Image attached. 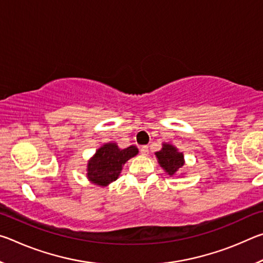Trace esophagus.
Instances as JSON below:
<instances>
[{
    "label": "esophagus",
    "mask_w": 263,
    "mask_h": 263,
    "mask_svg": "<svg viewBox=\"0 0 263 263\" xmlns=\"http://www.w3.org/2000/svg\"><path fill=\"white\" fill-rule=\"evenodd\" d=\"M140 153H141V155H147L148 154V147H147V146H142V147L140 148Z\"/></svg>",
    "instance_id": "obj_1"
}]
</instances>
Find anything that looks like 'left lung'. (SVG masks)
<instances>
[{
	"label": "left lung",
	"mask_w": 263,
	"mask_h": 263,
	"mask_svg": "<svg viewBox=\"0 0 263 263\" xmlns=\"http://www.w3.org/2000/svg\"><path fill=\"white\" fill-rule=\"evenodd\" d=\"M154 154L157 157L160 167L169 176H176L185 163L183 153L180 152L177 147H175L174 145L169 144V142H163L162 148L158 151V152H155Z\"/></svg>",
	"instance_id": "8db88e82"
}]
</instances>
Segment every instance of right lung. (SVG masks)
I'll return each mask as SVG.
<instances>
[{
  "label": "right lung",
  "mask_w": 263,
  "mask_h": 263,
  "mask_svg": "<svg viewBox=\"0 0 263 263\" xmlns=\"http://www.w3.org/2000/svg\"><path fill=\"white\" fill-rule=\"evenodd\" d=\"M139 151L136 146L119 148L114 141L105 142L88 160L87 179L90 183L100 186L109 185L121 175L127 160L136 157Z\"/></svg>",
  "instance_id": "right-lung-1"
}]
</instances>
